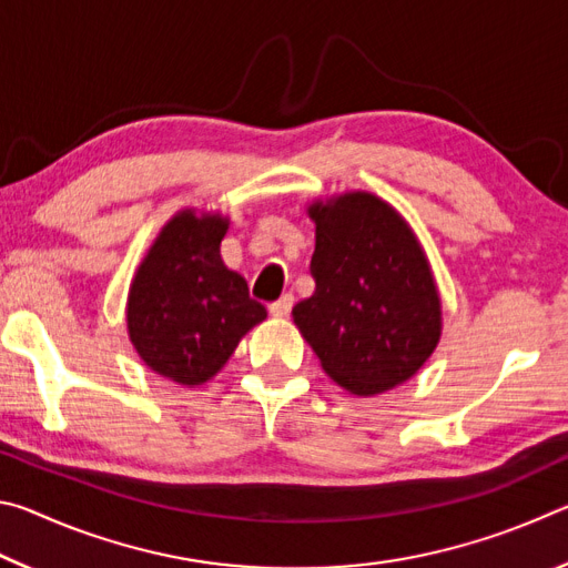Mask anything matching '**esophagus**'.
Masks as SVG:
<instances>
[{
  "label": "esophagus",
  "instance_id": "1",
  "mask_svg": "<svg viewBox=\"0 0 568 568\" xmlns=\"http://www.w3.org/2000/svg\"><path fill=\"white\" fill-rule=\"evenodd\" d=\"M267 307H271V315H275V318H285V315L291 313V307H293V293L281 295L277 301H273Z\"/></svg>",
  "mask_w": 568,
  "mask_h": 568
}]
</instances>
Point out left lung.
Wrapping results in <instances>:
<instances>
[{
	"label": "left lung",
	"instance_id": "1",
	"mask_svg": "<svg viewBox=\"0 0 568 568\" xmlns=\"http://www.w3.org/2000/svg\"><path fill=\"white\" fill-rule=\"evenodd\" d=\"M307 213L315 293L293 307L295 325L338 386L358 396L400 386L440 338V301L416 235L371 192Z\"/></svg>",
	"mask_w": 568,
	"mask_h": 568
}]
</instances>
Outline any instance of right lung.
Returning a JSON list of instances; mask_svg holds the SVG:
<instances>
[{
    "label": "right lung",
    "instance_id": "add662e5",
    "mask_svg": "<svg viewBox=\"0 0 568 568\" xmlns=\"http://www.w3.org/2000/svg\"><path fill=\"white\" fill-rule=\"evenodd\" d=\"M225 230V217L182 210L162 227L130 287L134 351L182 386L213 378L240 338L267 315L250 297L245 277L227 271L220 257Z\"/></svg>",
    "mask_w": 568,
    "mask_h": 568
}]
</instances>
